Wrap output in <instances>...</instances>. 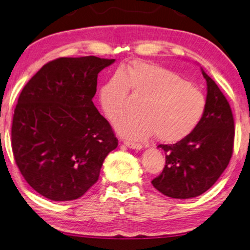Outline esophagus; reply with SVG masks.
Listing matches in <instances>:
<instances>
[{
    "label": "esophagus",
    "mask_w": 250,
    "mask_h": 250,
    "mask_svg": "<svg viewBox=\"0 0 250 250\" xmlns=\"http://www.w3.org/2000/svg\"><path fill=\"white\" fill-rule=\"evenodd\" d=\"M125 145H126V146H128V148L134 149V150H141V149H142V145H140V143L125 142Z\"/></svg>",
    "instance_id": "1"
}]
</instances>
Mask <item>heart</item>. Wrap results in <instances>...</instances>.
<instances>
[{"mask_svg":"<svg viewBox=\"0 0 250 250\" xmlns=\"http://www.w3.org/2000/svg\"><path fill=\"white\" fill-rule=\"evenodd\" d=\"M128 88L142 102L140 115L116 124L125 139L143 140L155 134L160 142L181 141L196 129L206 111V97L189 82L158 64L134 61L112 76L99 93L102 110L110 121L127 112Z\"/></svg>","mask_w":250,"mask_h":250,"instance_id":"obj_1","label":"heart"}]
</instances>
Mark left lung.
Segmentation results:
<instances>
[{
    "label": "left lung",
    "mask_w": 250,
    "mask_h": 250,
    "mask_svg": "<svg viewBox=\"0 0 250 250\" xmlns=\"http://www.w3.org/2000/svg\"><path fill=\"white\" fill-rule=\"evenodd\" d=\"M206 111L196 129L174 145H159L166 155L162 174L151 181L159 192L175 199L200 196L214 186L233 152L234 122L230 104L205 73Z\"/></svg>",
    "instance_id": "1"
}]
</instances>
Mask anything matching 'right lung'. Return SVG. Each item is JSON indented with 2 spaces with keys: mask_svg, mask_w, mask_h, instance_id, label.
Masks as SVG:
<instances>
[{
  "mask_svg": "<svg viewBox=\"0 0 250 250\" xmlns=\"http://www.w3.org/2000/svg\"><path fill=\"white\" fill-rule=\"evenodd\" d=\"M114 62L94 56L59 58L22 88L12 121V151L20 173L41 196L54 201L82 197L117 148L110 124L92 101L98 74Z\"/></svg>",
  "mask_w": 250,
  "mask_h": 250,
  "instance_id": "right-lung-1",
  "label": "right lung"
}]
</instances>
